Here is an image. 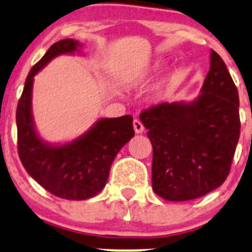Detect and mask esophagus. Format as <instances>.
Segmentation results:
<instances>
[{"label":"esophagus","mask_w":252,"mask_h":252,"mask_svg":"<svg viewBox=\"0 0 252 252\" xmlns=\"http://www.w3.org/2000/svg\"><path fill=\"white\" fill-rule=\"evenodd\" d=\"M133 126H134V130H135L136 134H141L142 131H144V126H142L141 122L138 121V119H134Z\"/></svg>","instance_id":"obj_1"}]
</instances>
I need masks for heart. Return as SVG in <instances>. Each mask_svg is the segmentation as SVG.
I'll return each instance as SVG.
<instances>
[{"label":"heart","instance_id":"heart-1","mask_svg":"<svg viewBox=\"0 0 252 252\" xmlns=\"http://www.w3.org/2000/svg\"><path fill=\"white\" fill-rule=\"evenodd\" d=\"M162 69H163V63H162V62H157L156 64H155L154 67H152L151 69H150V73H149L150 78H152V77H154V75H156L157 73L161 72ZM172 90H173V81H168V83H167L166 85H164V88L162 89L161 91H159L158 97L159 98H166L167 96H168L169 94L172 93Z\"/></svg>","mask_w":252,"mask_h":252}]
</instances>
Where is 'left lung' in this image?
Wrapping results in <instances>:
<instances>
[{"label":"left lung","mask_w":252,"mask_h":252,"mask_svg":"<svg viewBox=\"0 0 252 252\" xmlns=\"http://www.w3.org/2000/svg\"><path fill=\"white\" fill-rule=\"evenodd\" d=\"M152 144V189L168 201L201 197L224 183L240 135L239 95L218 53L195 100L145 110Z\"/></svg>","instance_id":"obj_1"}]
</instances>
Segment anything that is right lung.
<instances>
[{
  "mask_svg": "<svg viewBox=\"0 0 252 252\" xmlns=\"http://www.w3.org/2000/svg\"><path fill=\"white\" fill-rule=\"evenodd\" d=\"M83 44L73 39L56 42L32 68L17 107L18 152L28 174L55 196L88 200L105 188L112 162L134 136L133 117L100 118L88 131L63 144L39 135L32 117L34 77L53 58L80 53Z\"/></svg>",
  "mask_w": 252,
  "mask_h": 252,
  "instance_id": "obj_1",
  "label": "right lung"
}]
</instances>
